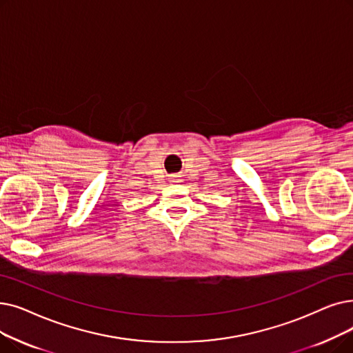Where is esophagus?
Returning <instances> with one entry per match:
<instances>
[{"instance_id":"obj_1","label":"esophagus","mask_w":353,"mask_h":353,"mask_svg":"<svg viewBox=\"0 0 353 353\" xmlns=\"http://www.w3.org/2000/svg\"><path fill=\"white\" fill-rule=\"evenodd\" d=\"M172 181H176V179H173V180H172Z\"/></svg>"}]
</instances>
